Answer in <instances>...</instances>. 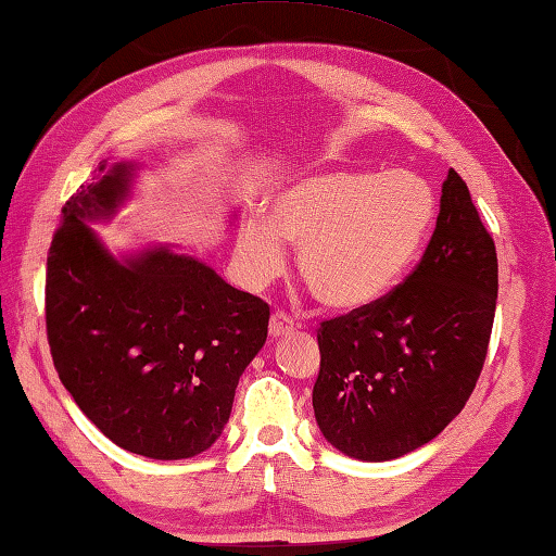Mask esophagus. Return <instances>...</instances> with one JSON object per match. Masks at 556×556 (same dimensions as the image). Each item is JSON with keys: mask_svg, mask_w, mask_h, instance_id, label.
Here are the masks:
<instances>
[{"mask_svg": "<svg viewBox=\"0 0 556 556\" xmlns=\"http://www.w3.org/2000/svg\"><path fill=\"white\" fill-rule=\"evenodd\" d=\"M268 332H270V338H286V336H290V332H294V320L286 312H276L274 316H270Z\"/></svg>", "mask_w": 556, "mask_h": 556, "instance_id": "obj_1", "label": "esophagus"}]
</instances>
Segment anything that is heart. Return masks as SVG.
I'll return each instance as SVG.
<instances>
[{"label":"heart","mask_w":556,"mask_h":556,"mask_svg":"<svg viewBox=\"0 0 556 556\" xmlns=\"http://www.w3.org/2000/svg\"><path fill=\"white\" fill-rule=\"evenodd\" d=\"M435 218V188L414 170H309L274 194L268 218L254 214L240 226L238 262L247 286H264L286 262L280 240H288L314 298L352 312L409 274Z\"/></svg>","instance_id":"obj_1"}]
</instances>
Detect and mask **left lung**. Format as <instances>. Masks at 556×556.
<instances>
[{
	"label": "left lung",
	"mask_w": 556,
	"mask_h": 556,
	"mask_svg": "<svg viewBox=\"0 0 556 556\" xmlns=\"http://www.w3.org/2000/svg\"><path fill=\"white\" fill-rule=\"evenodd\" d=\"M497 304V252L450 168L421 262L386 298L318 328L314 414L352 459L390 462L440 435L483 371Z\"/></svg>",
	"instance_id": "1"
}]
</instances>
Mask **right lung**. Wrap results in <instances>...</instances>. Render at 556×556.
I'll list each match as a JSON object with an SVG mask.
<instances>
[{"label": "right lung", "instance_id": "add662e5", "mask_svg": "<svg viewBox=\"0 0 556 556\" xmlns=\"http://www.w3.org/2000/svg\"><path fill=\"white\" fill-rule=\"evenodd\" d=\"M135 164L97 166L61 208L47 256L54 368L118 447L174 462L224 433L242 371L268 332V304L166 244L116 258L88 220L130 194Z\"/></svg>", "mask_w": 556, "mask_h": 556}]
</instances>
